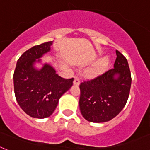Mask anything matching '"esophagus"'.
Returning <instances> with one entry per match:
<instances>
[{
    "instance_id": "obj_1",
    "label": "esophagus",
    "mask_w": 150,
    "mask_h": 150,
    "mask_svg": "<svg viewBox=\"0 0 150 150\" xmlns=\"http://www.w3.org/2000/svg\"><path fill=\"white\" fill-rule=\"evenodd\" d=\"M73 83H74V85H75V86H79V84H80V79H79V78L78 77V76H75Z\"/></svg>"
}]
</instances>
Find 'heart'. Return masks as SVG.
Returning <instances> with one entry per match:
<instances>
[{
    "label": "heart",
    "instance_id": "heart-1",
    "mask_svg": "<svg viewBox=\"0 0 150 150\" xmlns=\"http://www.w3.org/2000/svg\"><path fill=\"white\" fill-rule=\"evenodd\" d=\"M109 60L107 57H103L100 58L99 60L96 63V64L90 68L87 71V76L88 78H95L97 77L98 75L103 72L105 69H106V67L109 64Z\"/></svg>",
    "mask_w": 150,
    "mask_h": 150
}]
</instances>
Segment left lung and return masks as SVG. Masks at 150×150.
Segmentation results:
<instances>
[{
	"label": "left lung",
	"instance_id": "1",
	"mask_svg": "<svg viewBox=\"0 0 150 150\" xmlns=\"http://www.w3.org/2000/svg\"><path fill=\"white\" fill-rule=\"evenodd\" d=\"M115 52L113 69L79 86V108L87 121H109L126 105L132 82L131 72L127 59L119 51Z\"/></svg>",
	"mask_w": 150,
	"mask_h": 150
}]
</instances>
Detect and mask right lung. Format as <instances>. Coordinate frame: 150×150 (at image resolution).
Returning a JSON list of instances; mask_svg holds the SVG:
<instances>
[{"instance_id":"right-lung-1","label":"right lung","mask_w":150,"mask_h":150,"mask_svg":"<svg viewBox=\"0 0 150 150\" xmlns=\"http://www.w3.org/2000/svg\"><path fill=\"white\" fill-rule=\"evenodd\" d=\"M52 44L53 41H48L26 51L18 60L14 72L16 100L32 118L49 117L61 96L73 85V78L60 77L50 64H45L41 69L34 66L36 62H41L39 58L49 52Z\"/></svg>"}]
</instances>
